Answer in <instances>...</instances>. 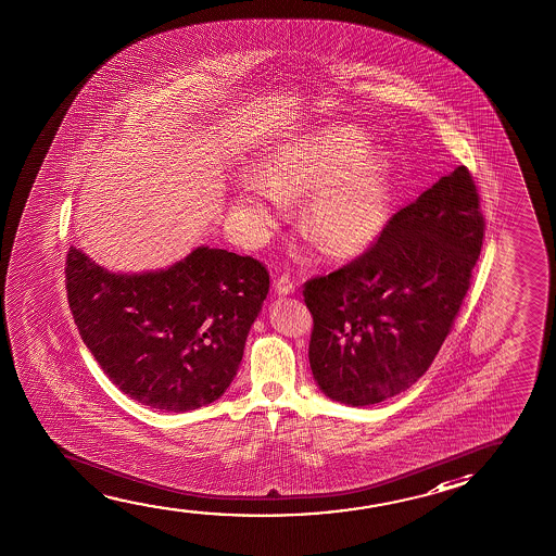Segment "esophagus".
Here are the masks:
<instances>
[{"label": "esophagus", "mask_w": 556, "mask_h": 556, "mask_svg": "<svg viewBox=\"0 0 556 556\" xmlns=\"http://www.w3.org/2000/svg\"><path fill=\"white\" fill-rule=\"evenodd\" d=\"M275 292H277L279 296L292 294V292H294V281H292V277L287 274L281 275V277L275 281Z\"/></svg>", "instance_id": "34e87169"}]
</instances>
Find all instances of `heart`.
Listing matches in <instances>:
<instances>
[{
  "instance_id": "1",
  "label": "heart",
  "mask_w": 556,
  "mask_h": 556,
  "mask_svg": "<svg viewBox=\"0 0 556 556\" xmlns=\"http://www.w3.org/2000/svg\"><path fill=\"white\" fill-rule=\"evenodd\" d=\"M260 181L235 191V208L254 235L285 214L281 197H304L302 224L332 256L362 254L379 239L392 208V164L354 126H334L287 146L264 164Z\"/></svg>"
}]
</instances>
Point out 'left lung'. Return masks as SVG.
<instances>
[{
	"label": "left lung",
	"mask_w": 556,
	"mask_h": 556,
	"mask_svg": "<svg viewBox=\"0 0 556 556\" xmlns=\"http://www.w3.org/2000/svg\"><path fill=\"white\" fill-rule=\"evenodd\" d=\"M482 239L475 181L459 166L395 212L365 254L309 279V367L323 394L365 407L413 387L459 314Z\"/></svg>",
	"instance_id": "obj_1"
}]
</instances>
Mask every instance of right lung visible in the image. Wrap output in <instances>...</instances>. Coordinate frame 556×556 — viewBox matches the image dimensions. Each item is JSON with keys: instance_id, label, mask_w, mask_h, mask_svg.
<instances>
[{"instance_id": "right-lung-1", "label": "right lung", "mask_w": 556, "mask_h": 556, "mask_svg": "<svg viewBox=\"0 0 556 556\" xmlns=\"http://www.w3.org/2000/svg\"><path fill=\"white\" fill-rule=\"evenodd\" d=\"M65 277L74 323L106 377L174 413L224 395L269 290L257 260L204 244L146 274H113L71 247Z\"/></svg>"}]
</instances>
